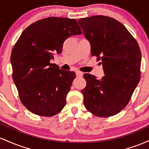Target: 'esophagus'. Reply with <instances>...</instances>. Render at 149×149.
I'll return each instance as SVG.
<instances>
[{"mask_svg": "<svg viewBox=\"0 0 149 149\" xmlns=\"http://www.w3.org/2000/svg\"><path fill=\"white\" fill-rule=\"evenodd\" d=\"M76 76L79 77V78H81V77H83V73L82 72H80V71H77L76 72Z\"/></svg>", "mask_w": 149, "mask_h": 149, "instance_id": "34e87169", "label": "esophagus"}]
</instances>
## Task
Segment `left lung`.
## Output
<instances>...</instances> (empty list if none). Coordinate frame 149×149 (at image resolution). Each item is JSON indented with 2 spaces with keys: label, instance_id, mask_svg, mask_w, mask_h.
Instances as JSON below:
<instances>
[{
  "label": "left lung",
  "instance_id": "obj_1",
  "mask_svg": "<svg viewBox=\"0 0 149 149\" xmlns=\"http://www.w3.org/2000/svg\"><path fill=\"white\" fill-rule=\"evenodd\" d=\"M78 23L91 45V54L102 59L105 76L85 73L81 90L87 110L98 117L118 113L130 100L140 80L141 55L136 40L123 24L103 15L82 18Z\"/></svg>",
  "mask_w": 149,
  "mask_h": 149
}]
</instances>
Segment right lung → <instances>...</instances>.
I'll return each instance as SVG.
<instances>
[{
	"label": "right lung",
	"instance_id": "1",
	"mask_svg": "<svg viewBox=\"0 0 149 149\" xmlns=\"http://www.w3.org/2000/svg\"><path fill=\"white\" fill-rule=\"evenodd\" d=\"M82 31L74 19L49 17L29 26L11 53L13 78L20 101L36 115L53 116L66 105L76 73L49 61L64 40Z\"/></svg>",
	"mask_w": 149,
	"mask_h": 149
}]
</instances>
